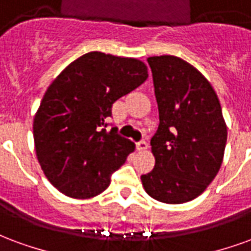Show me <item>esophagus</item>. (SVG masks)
Segmentation results:
<instances>
[{
	"instance_id": "1",
	"label": "esophagus",
	"mask_w": 251,
	"mask_h": 251,
	"mask_svg": "<svg viewBox=\"0 0 251 251\" xmlns=\"http://www.w3.org/2000/svg\"><path fill=\"white\" fill-rule=\"evenodd\" d=\"M137 151H140V152H144V151H147L148 149V142L147 141H140L136 144Z\"/></svg>"
}]
</instances>
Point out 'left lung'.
I'll return each instance as SVG.
<instances>
[{"instance_id": "8db88e82", "label": "left lung", "mask_w": 251, "mask_h": 251, "mask_svg": "<svg viewBox=\"0 0 251 251\" xmlns=\"http://www.w3.org/2000/svg\"><path fill=\"white\" fill-rule=\"evenodd\" d=\"M158 106L151 140L154 168L142 175L153 199L181 204L198 198L221 169L227 126L215 90L192 64L172 55L148 57Z\"/></svg>"}]
</instances>
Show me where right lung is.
I'll use <instances>...</instances> for the list:
<instances>
[{"mask_svg": "<svg viewBox=\"0 0 251 251\" xmlns=\"http://www.w3.org/2000/svg\"><path fill=\"white\" fill-rule=\"evenodd\" d=\"M147 64L134 57L88 52L63 70L47 88L33 120L35 151L46 177L62 194L90 199L136 145L107 131L117 99L147 80Z\"/></svg>", "mask_w": 251, "mask_h": 251, "instance_id": "1", "label": "right lung"}]
</instances>
